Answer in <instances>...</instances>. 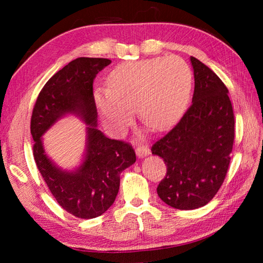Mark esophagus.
Returning a JSON list of instances; mask_svg holds the SVG:
<instances>
[{
  "mask_svg": "<svg viewBox=\"0 0 263 263\" xmlns=\"http://www.w3.org/2000/svg\"><path fill=\"white\" fill-rule=\"evenodd\" d=\"M136 154L138 156V158H144V157H147L148 155H150V149L148 147L140 146L137 148Z\"/></svg>",
  "mask_w": 263,
  "mask_h": 263,
  "instance_id": "esophagus-1",
  "label": "esophagus"
}]
</instances>
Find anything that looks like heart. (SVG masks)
I'll use <instances>...</instances> for the list:
<instances>
[{
	"label": "heart",
	"instance_id": "1",
	"mask_svg": "<svg viewBox=\"0 0 263 263\" xmlns=\"http://www.w3.org/2000/svg\"><path fill=\"white\" fill-rule=\"evenodd\" d=\"M191 86L189 66L176 57L133 61L115 66L93 100L110 131H124L136 108L144 124L163 130L185 109Z\"/></svg>",
	"mask_w": 263,
	"mask_h": 263
}]
</instances>
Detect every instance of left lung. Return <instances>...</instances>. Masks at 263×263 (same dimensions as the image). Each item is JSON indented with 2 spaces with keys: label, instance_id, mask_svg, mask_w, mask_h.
I'll return each mask as SVG.
<instances>
[{
  "label": "left lung",
  "instance_id": "8db88e82",
  "mask_svg": "<svg viewBox=\"0 0 263 263\" xmlns=\"http://www.w3.org/2000/svg\"><path fill=\"white\" fill-rule=\"evenodd\" d=\"M190 61L194 74L192 104L152 148L167 166L158 197L180 210L205 205L220 189L230 166L235 123L224 82L198 59Z\"/></svg>",
  "mask_w": 263,
  "mask_h": 263
}]
</instances>
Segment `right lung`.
Wrapping results in <instances>:
<instances>
[{"label":"right lung","instance_id":"obj_1","mask_svg":"<svg viewBox=\"0 0 263 263\" xmlns=\"http://www.w3.org/2000/svg\"><path fill=\"white\" fill-rule=\"evenodd\" d=\"M108 59L79 58L57 72L38 95L30 131L33 158L58 203L83 219L103 215L114 203L120 174L136 163L130 144L111 140L98 128L92 83ZM76 116L86 124V146L81 164L73 170L59 166L49 157L42 137L63 117Z\"/></svg>","mask_w":263,"mask_h":263}]
</instances>
